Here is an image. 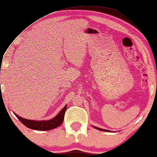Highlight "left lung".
I'll use <instances>...</instances> for the list:
<instances>
[{
	"label": "left lung",
	"instance_id": "8db88e82",
	"mask_svg": "<svg viewBox=\"0 0 157 157\" xmlns=\"http://www.w3.org/2000/svg\"><path fill=\"white\" fill-rule=\"evenodd\" d=\"M94 128H96V129H98V130H100V131H103V132H110V131H109V130H106V129H103V128H98V127H96V126H93Z\"/></svg>",
	"mask_w": 157,
	"mask_h": 157
}]
</instances>
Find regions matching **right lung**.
Returning <instances> with one entry per match:
<instances>
[{"label": "right lung", "mask_w": 157, "mask_h": 157, "mask_svg": "<svg viewBox=\"0 0 157 157\" xmlns=\"http://www.w3.org/2000/svg\"><path fill=\"white\" fill-rule=\"evenodd\" d=\"M66 109H67V105L62 109L61 111L59 112L58 115L55 116L54 117L48 121H34V120H28L25 119L23 117H20L19 115H16V117L20 120V121L25 125L28 128H31L34 130L38 131H47L53 129V128H56V127L59 126L63 122L64 113H65Z\"/></svg>", "instance_id": "add662e5"}]
</instances>
